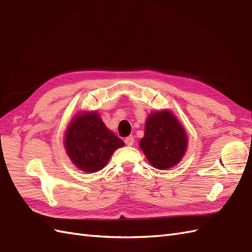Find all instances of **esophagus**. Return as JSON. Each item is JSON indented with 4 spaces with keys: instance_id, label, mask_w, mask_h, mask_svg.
Listing matches in <instances>:
<instances>
[{
    "instance_id": "1",
    "label": "esophagus",
    "mask_w": 252,
    "mask_h": 252,
    "mask_svg": "<svg viewBox=\"0 0 252 252\" xmlns=\"http://www.w3.org/2000/svg\"><path fill=\"white\" fill-rule=\"evenodd\" d=\"M125 143H126V146H132V145L134 144V137L132 136V135H130V136L126 137V139H125Z\"/></svg>"
}]
</instances>
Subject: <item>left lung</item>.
I'll return each instance as SVG.
<instances>
[{"label": "left lung", "mask_w": 252, "mask_h": 252, "mask_svg": "<svg viewBox=\"0 0 252 252\" xmlns=\"http://www.w3.org/2000/svg\"><path fill=\"white\" fill-rule=\"evenodd\" d=\"M185 128L169 109L151 113L146 120L139 147L154 168L169 169L182 159L188 149Z\"/></svg>", "instance_id": "obj_1"}]
</instances>
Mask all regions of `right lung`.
I'll list each match as a JSON object with an SVG mask.
<instances>
[{
  "instance_id": "1",
  "label": "right lung",
  "mask_w": 252,
  "mask_h": 252,
  "mask_svg": "<svg viewBox=\"0 0 252 252\" xmlns=\"http://www.w3.org/2000/svg\"><path fill=\"white\" fill-rule=\"evenodd\" d=\"M63 144L71 162L88 173L104 168L114 151L125 146L94 111L75 115L67 126Z\"/></svg>"
}]
</instances>
